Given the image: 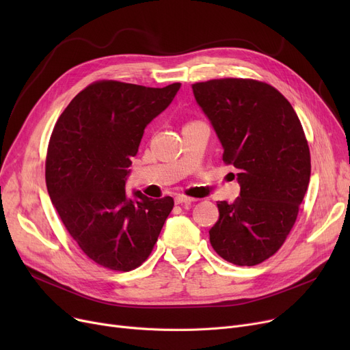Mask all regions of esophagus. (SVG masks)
Instances as JSON below:
<instances>
[{"mask_svg":"<svg viewBox=\"0 0 350 350\" xmlns=\"http://www.w3.org/2000/svg\"><path fill=\"white\" fill-rule=\"evenodd\" d=\"M174 201H176V204H191V203H194V198H191V197H187V196H183V194H178L176 198H174Z\"/></svg>","mask_w":350,"mask_h":350,"instance_id":"obj_1","label":"esophagus"}]
</instances>
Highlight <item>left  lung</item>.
Listing matches in <instances>:
<instances>
[{
  "instance_id": "1",
  "label": "left lung",
  "mask_w": 350,
  "mask_h": 350,
  "mask_svg": "<svg viewBox=\"0 0 350 350\" xmlns=\"http://www.w3.org/2000/svg\"><path fill=\"white\" fill-rule=\"evenodd\" d=\"M193 94L241 187L234 203H217L211 247L234 265H258L285 243L309 185L302 124L286 98L265 82L211 79L194 83Z\"/></svg>"
}]
</instances>
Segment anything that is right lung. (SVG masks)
<instances>
[{"label": "right lung", "instance_id": "add662e5", "mask_svg": "<svg viewBox=\"0 0 350 350\" xmlns=\"http://www.w3.org/2000/svg\"><path fill=\"white\" fill-rule=\"evenodd\" d=\"M180 83L146 88L98 81L70 100L49 139L45 180L69 235L98 265L127 272L153 251L172 197L126 196V177L144 127L174 99Z\"/></svg>", "mask_w": 350, "mask_h": 350}]
</instances>
